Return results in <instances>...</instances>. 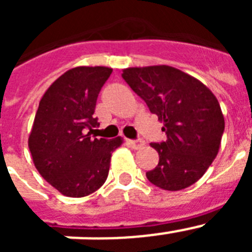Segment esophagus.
<instances>
[{
  "mask_svg": "<svg viewBox=\"0 0 252 252\" xmlns=\"http://www.w3.org/2000/svg\"><path fill=\"white\" fill-rule=\"evenodd\" d=\"M126 142H127L128 145H130L132 149H141L142 146L145 145L144 140H127Z\"/></svg>",
  "mask_w": 252,
  "mask_h": 252,
  "instance_id": "esophagus-1",
  "label": "esophagus"
}]
</instances>
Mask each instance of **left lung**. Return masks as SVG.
Returning <instances> with one entry per match:
<instances>
[{
	"mask_svg": "<svg viewBox=\"0 0 252 252\" xmlns=\"http://www.w3.org/2000/svg\"><path fill=\"white\" fill-rule=\"evenodd\" d=\"M122 78L164 124L165 141L150 144L159 162L146 173L149 182L171 192L194 184L221 145L224 119L216 95L197 78L169 65L126 68Z\"/></svg>",
	"mask_w": 252,
	"mask_h": 252,
	"instance_id": "obj_1",
	"label": "left lung"
}]
</instances>
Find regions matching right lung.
<instances>
[{
    "mask_svg": "<svg viewBox=\"0 0 252 252\" xmlns=\"http://www.w3.org/2000/svg\"><path fill=\"white\" fill-rule=\"evenodd\" d=\"M112 69L77 66L49 87L39 102L29 149L40 175L66 197L81 198L101 188L111 155L122 137L91 139L99 91Z\"/></svg>",
    "mask_w": 252,
    "mask_h": 252,
    "instance_id": "1",
    "label": "right lung"
}]
</instances>
